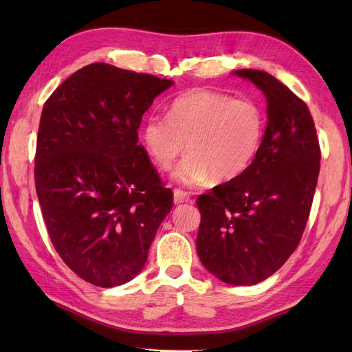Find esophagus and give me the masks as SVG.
Instances as JSON below:
<instances>
[{
    "label": "esophagus",
    "instance_id": "esophagus-1",
    "mask_svg": "<svg viewBox=\"0 0 352 352\" xmlns=\"http://www.w3.org/2000/svg\"><path fill=\"white\" fill-rule=\"evenodd\" d=\"M190 198L186 192L180 189H174V203L175 204H183V203H190Z\"/></svg>",
    "mask_w": 352,
    "mask_h": 352
}]
</instances>
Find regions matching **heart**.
Returning a JSON list of instances; mask_svg holds the SVG:
<instances>
[{
    "mask_svg": "<svg viewBox=\"0 0 352 352\" xmlns=\"http://www.w3.org/2000/svg\"><path fill=\"white\" fill-rule=\"evenodd\" d=\"M265 113L256 101L197 87L170 101L168 118L148 116L139 129L140 144L175 182L201 186L227 183L250 168L263 142Z\"/></svg>",
    "mask_w": 352,
    "mask_h": 352,
    "instance_id": "obj_1",
    "label": "heart"
}]
</instances>
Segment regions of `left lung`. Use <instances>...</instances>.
I'll use <instances>...</instances> for the list:
<instances>
[{
    "instance_id": "obj_1",
    "label": "left lung",
    "mask_w": 352,
    "mask_h": 352,
    "mask_svg": "<svg viewBox=\"0 0 352 352\" xmlns=\"http://www.w3.org/2000/svg\"><path fill=\"white\" fill-rule=\"evenodd\" d=\"M265 95L263 142L242 175L201 195L197 252L231 286H252L286 263L301 241L315 195L320 151L305 102L271 74L239 69Z\"/></svg>"
}]
</instances>
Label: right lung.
I'll return each instance as SVG.
<instances>
[{"label":"right lung","mask_w":352,"mask_h":352,"mask_svg":"<svg viewBox=\"0 0 352 352\" xmlns=\"http://www.w3.org/2000/svg\"><path fill=\"white\" fill-rule=\"evenodd\" d=\"M174 85L149 74L92 63L45 102L34 180L56 251L80 278L115 287L136 276L172 208L138 130Z\"/></svg>","instance_id":"1"}]
</instances>
